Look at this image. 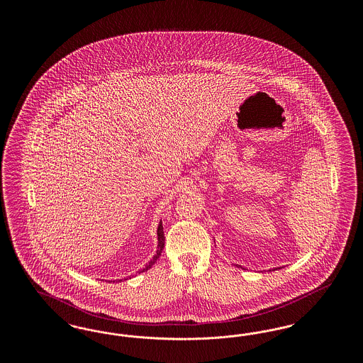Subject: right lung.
Masks as SVG:
<instances>
[{
	"label": "right lung",
	"mask_w": 363,
	"mask_h": 363,
	"mask_svg": "<svg viewBox=\"0 0 363 363\" xmlns=\"http://www.w3.org/2000/svg\"><path fill=\"white\" fill-rule=\"evenodd\" d=\"M157 252H156L155 256H154V259H151V262L148 264V265H145V268H143L140 272H144V271H147V269H150L154 264H155L156 259H159V256L162 255V250H163V247H164V233H163V225H162V222L159 223V227H157ZM121 281V280H120Z\"/></svg>",
	"instance_id": "1"
}]
</instances>
